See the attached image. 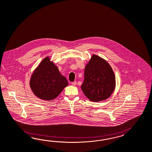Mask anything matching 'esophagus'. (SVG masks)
Returning a JSON list of instances; mask_svg holds the SVG:
<instances>
[{"instance_id":"1","label":"esophagus","mask_w":152,"mask_h":152,"mask_svg":"<svg viewBox=\"0 0 152 152\" xmlns=\"http://www.w3.org/2000/svg\"><path fill=\"white\" fill-rule=\"evenodd\" d=\"M71 83H72V86H75V85H76V81H74V82H72Z\"/></svg>"}]
</instances>
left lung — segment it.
I'll return each instance as SVG.
<instances>
[{
  "label": "left lung",
  "instance_id": "obj_1",
  "mask_svg": "<svg viewBox=\"0 0 152 152\" xmlns=\"http://www.w3.org/2000/svg\"><path fill=\"white\" fill-rule=\"evenodd\" d=\"M84 78L81 88L90 101L105 100L114 91V72L106 60L98 56L92 55L86 65Z\"/></svg>",
  "mask_w": 152,
  "mask_h": 152
}]
</instances>
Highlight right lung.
Listing matches in <instances>:
<instances>
[{
	"label": "right lung",
	"mask_w": 152,
	"mask_h": 152,
	"mask_svg": "<svg viewBox=\"0 0 152 152\" xmlns=\"http://www.w3.org/2000/svg\"><path fill=\"white\" fill-rule=\"evenodd\" d=\"M68 85L67 79L49 56L43 58L34 70L29 81L33 93L43 100L55 99Z\"/></svg>",
	"instance_id": "right-lung-1"
}]
</instances>
